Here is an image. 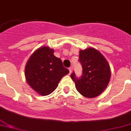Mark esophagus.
Instances as JSON below:
<instances>
[{
	"instance_id": "obj_1",
	"label": "esophagus",
	"mask_w": 131,
	"mask_h": 131,
	"mask_svg": "<svg viewBox=\"0 0 131 131\" xmlns=\"http://www.w3.org/2000/svg\"><path fill=\"white\" fill-rule=\"evenodd\" d=\"M69 70H70V73H72V70H73V67L71 66L70 68H69Z\"/></svg>"
}]
</instances>
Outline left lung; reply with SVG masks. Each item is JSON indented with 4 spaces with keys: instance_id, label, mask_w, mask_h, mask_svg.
Wrapping results in <instances>:
<instances>
[{
    "instance_id": "8db88e82",
    "label": "left lung",
    "mask_w": 131,
    "mask_h": 131,
    "mask_svg": "<svg viewBox=\"0 0 131 131\" xmlns=\"http://www.w3.org/2000/svg\"><path fill=\"white\" fill-rule=\"evenodd\" d=\"M79 55L82 75L78 79L72 73L71 78L80 94L86 98H95L106 88L111 80V68L103 55L93 47L80 49Z\"/></svg>"
}]
</instances>
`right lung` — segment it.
<instances>
[{"instance_id":"add662e5","label":"right lung","mask_w":131,"mask_h":131,"mask_svg":"<svg viewBox=\"0 0 131 131\" xmlns=\"http://www.w3.org/2000/svg\"><path fill=\"white\" fill-rule=\"evenodd\" d=\"M53 53V49L49 47H41L35 51L26 63V81L41 96L52 93L61 79L70 72Z\"/></svg>"}]
</instances>
